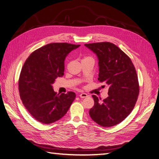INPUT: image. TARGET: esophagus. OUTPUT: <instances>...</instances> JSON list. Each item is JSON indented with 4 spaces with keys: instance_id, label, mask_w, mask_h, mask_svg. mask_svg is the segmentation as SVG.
I'll use <instances>...</instances> for the list:
<instances>
[{
    "instance_id": "obj_1",
    "label": "esophagus",
    "mask_w": 159,
    "mask_h": 159,
    "mask_svg": "<svg viewBox=\"0 0 159 159\" xmlns=\"http://www.w3.org/2000/svg\"><path fill=\"white\" fill-rule=\"evenodd\" d=\"M79 96L81 98H87L88 97V94H87V93H80V94L79 95Z\"/></svg>"
}]
</instances>
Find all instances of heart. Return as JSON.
<instances>
[{
    "mask_svg": "<svg viewBox=\"0 0 159 159\" xmlns=\"http://www.w3.org/2000/svg\"><path fill=\"white\" fill-rule=\"evenodd\" d=\"M84 59H92V58L90 57H84ZM84 59H83V60H84Z\"/></svg>",
    "mask_w": 159,
    "mask_h": 159,
    "instance_id": "1",
    "label": "heart"
}]
</instances>
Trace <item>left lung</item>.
Instances as JSON below:
<instances>
[{"label":"left lung","mask_w":159,"mask_h":159,"mask_svg":"<svg viewBox=\"0 0 159 159\" xmlns=\"http://www.w3.org/2000/svg\"><path fill=\"white\" fill-rule=\"evenodd\" d=\"M98 57L99 78L109 88V96L93 95L94 105L90 109L91 119L104 127L116 125L133 110L139 95L136 69L124 52L113 43L103 42L84 44Z\"/></svg>","instance_id":"8db88e82"}]
</instances>
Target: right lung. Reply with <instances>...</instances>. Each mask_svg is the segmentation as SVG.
<instances>
[{"instance_id":"right-lung-1","label":"right lung","mask_w":159,"mask_h":159,"mask_svg":"<svg viewBox=\"0 0 159 159\" xmlns=\"http://www.w3.org/2000/svg\"><path fill=\"white\" fill-rule=\"evenodd\" d=\"M80 44L51 43L31 53L21 69L19 92L23 104L34 119L50 124L61 119L75 99L73 92L61 94L52 84L64 74L66 57Z\"/></svg>"}]
</instances>
